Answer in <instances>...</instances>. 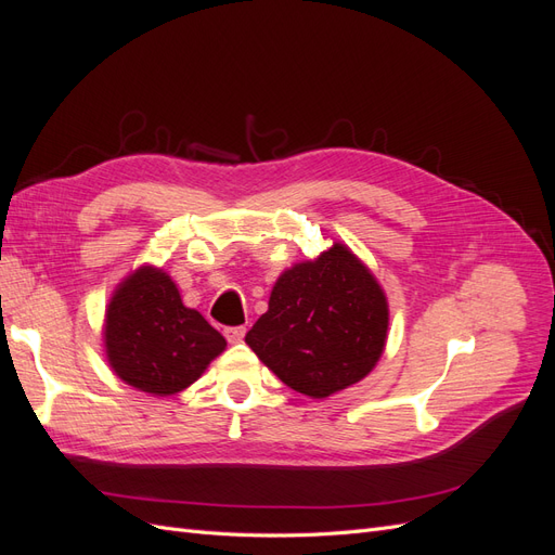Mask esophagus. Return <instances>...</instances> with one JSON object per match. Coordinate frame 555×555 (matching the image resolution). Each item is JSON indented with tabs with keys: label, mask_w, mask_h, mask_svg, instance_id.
<instances>
[{
	"label": "esophagus",
	"mask_w": 555,
	"mask_h": 555,
	"mask_svg": "<svg viewBox=\"0 0 555 555\" xmlns=\"http://www.w3.org/2000/svg\"><path fill=\"white\" fill-rule=\"evenodd\" d=\"M245 331H247L245 326H229V328H224V335L229 343H243Z\"/></svg>",
	"instance_id": "esophagus-1"
}]
</instances>
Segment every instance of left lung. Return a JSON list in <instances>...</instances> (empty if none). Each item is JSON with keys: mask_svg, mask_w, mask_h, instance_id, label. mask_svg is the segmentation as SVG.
I'll return each instance as SVG.
<instances>
[{"mask_svg": "<svg viewBox=\"0 0 555 555\" xmlns=\"http://www.w3.org/2000/svg\"><path fill=\"white\" fill-rule=\"evenodd\" d=\"M386 326L379 284L347 247L333 245L278 280L245 343L294 391L326 398L373 371Z\"/></svg>", "mask_w": 555, "mask_h": 555, "instance_id": "8db88e82", "label": "left lung"}]
</instances>
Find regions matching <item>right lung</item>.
<instances>
[{
  "label": "right lung",
  "instance_id": "add662e5",
  "mask_svg": "<svg viewBox=\"0 0 555 555\" xmlns=\"http://www.w3.org/2000/svg\"><path fill=\"white\" fill-rule=\"evenodd\" d=\"M224 347L222 333L184 308L171 278L155 268L125 280L108 306V361L117 377L145 393L188 389Z\"/></svg>",
  "mask_w": 555,
  "mask_h": 555
}]
</instances>
